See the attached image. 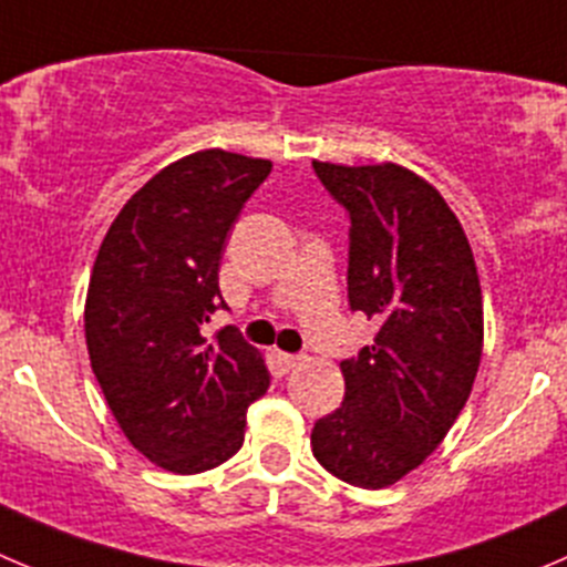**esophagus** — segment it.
<instances>
[{"label":"esophagus","mask_w":567,"mask_h":567,"mask_svg":"<svg viewBox=\"0 0 567 567\" xmlns=\"http://www.w3.org/2000/svg\"><path fill=\"white\" fill-rule=\"evenodd\" d=\"M277 360H279V365L285 368V371H290V368H296V365H299V362H301V357H299V354H279Z\"/></svg>","instance_id":"34e87169"}]
</instances>
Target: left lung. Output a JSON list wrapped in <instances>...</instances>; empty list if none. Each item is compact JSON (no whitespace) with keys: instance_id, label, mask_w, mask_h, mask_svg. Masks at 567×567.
Returning a JSON list of instances; mask_svg holds the SVG:
<instances>
[{"instance_id":"obj_1","label":"left lung","mask_w":567,"mask_h":567,"mask_svg":"<svg viewBox=\"0 0 567 567\" xmlns=\"http://www.w3.org/2000/svg\"><path fill=\"white\" fill-rule=\"evenodd\" d=\"M312 168L351 218V310L379 323L373 346L340 362L343 404L316 421L312 454L379 491L430 457L468 401L485 338L480 274L463 224L410 168Z\"/></svg>"}]
</instances>
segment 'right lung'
Returning <instances> with one entry per match:
<instances>
[{
	"label": "right lung",
	"instance_id": "1",
	"mask_svg": "<svg viewBox=\"0 0 567 567\" xmlns=\"http://www.w3.org/2000/svg\"><path fill=\"white\" fill-rule=\"evenodd\" d=\"M271 161L205 150L172 163L110 224L85 299L91 368L126 441L172 474H202L244 446L246 410L271 373L238 329L207 340L218 266Z\"/></svg>",
	"mask_w": 567,
	"mask_h": 567
}]
</instances>
